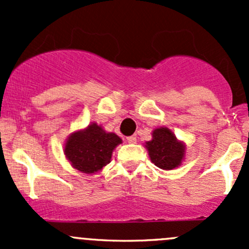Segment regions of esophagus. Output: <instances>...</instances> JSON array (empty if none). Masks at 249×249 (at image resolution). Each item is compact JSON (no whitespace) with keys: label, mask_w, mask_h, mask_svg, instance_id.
<instances>
[{"label":"esophagus","mask_w":249,"mask_h":249,"mask_svg":"<svg viewBox=\"0 0 249 249\" xmlns=\"http://www.w3.org/2000/svg\"><path fill=\"white\" fill-rule=\"evenodd\" d=\"M127 142H129V143H136V137H135V136H129V137H127Z\"/></svg>","instance_id":"obj_1"}]
</instances>
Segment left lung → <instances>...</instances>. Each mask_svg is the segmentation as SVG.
<instances>
[{
  "mask_svg": "<svg viewBox=\"0 0 249 249\" xmlns=\"http://www.w3.org/2000/svg\"><path fill=\"white\" fill-rule=\"evenodd\" d=\"M150 160L155 166L164 170H172L180 165L184 157L185 147L178 142L171 130L159 127L153 131V140L145 143Z\"/></svg>",
  "mask_w": 249,
  "mask_h": 249,
  "instance_id": "8db88e82",
  "label": "left lung"
}]
</instances>
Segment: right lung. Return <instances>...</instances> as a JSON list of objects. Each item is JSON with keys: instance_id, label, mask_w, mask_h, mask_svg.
<instances>
[{"instance_id": "add662e5", "label": "right lung", "mask_w": 249, "mask_h": 249, "mask_svg": "<svg viewBox=\"0 0 249 249\" xmlns=\"http://www.w3.org/2000/svg\"><path fill=\"white\" fill-rule=\"evenodd\" d=\"M119 143H122L120 137L106 132L94 123L69 137L65 144V154L78 171L94 173L108 164L113 149Z\"/></svg>"}]
</instances>
